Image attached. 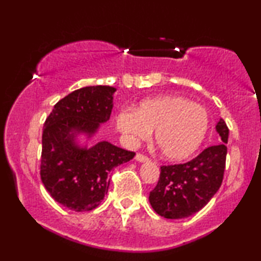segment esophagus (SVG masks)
<instances>
[{
    "label": "esophagus",
    "instance_id": "34e87169",
    "mask_svg": "<svg viewBox=\"0 0 261 261\" xmlns=\"http://www.w3.org/2000/svg\"><path fill=\"white\" fill-rule=\"evenodd\" d=\"M135 159H137L138 162H140V163H145V162H148V160H149L148 156L142 154V153H138V154L135 155Z\"/></svg>",
    "mask_w": 261,
    "mask_h": 261
}]
</instances>
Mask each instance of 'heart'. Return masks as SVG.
Returning a JSON list of instances; mask_svg holds the SVG:
<instances>
[{
  "instance_id": "obj_1",
  "label": "heart",
  "mask_w": 261,
  "mask_h": 261,
  "mask_svg": "<svg viewBox=\"0 0 261 261\" xmlns=\"http://www.w3.org/2000/svg\"><path fill=\"white\" fill-rule=\"evenodd\" d=\"M116 126L129 142L146 140L155 130V144L169 160H184L194 154L209 128L204 107L181 96L146 98L134 112L122 110Z\"/></svg>"
}]
</instances>
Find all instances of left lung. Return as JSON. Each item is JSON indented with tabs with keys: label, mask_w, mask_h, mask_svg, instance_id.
Wrapping results in <instances>:
<instances>
[{
	"label": "left lung",
	"mask_w": 261,
	"mask_h": 261,
	"mask_svg": "<svg viewBox=\"0 0 261 261\" xmlns=\"http://www.w3.org/2000/svg\"><path fill=\"white\" fill-rule=\"evenodd\" d=\"M216 130L221 144L210 146L184 164L160 167L158 184L149 192V203L165 219H184L208 204L219 190L226 169L229 129L220 119Z\"/></svg>",
	"instance_id": "8db88e82"
}]
</instances>
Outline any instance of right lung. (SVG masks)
Here are the masks:
<instances>
[{"label": "right lung", "mask_w": 261, "mask_h": 261, "mask_svg": "<svg viewBox=\"0 0 261 261\" xmlns=\"http://www.w3.org/2000/svg\"><path fill=\"white\" fill-rule=\"evenodd\" d=\"M115 90L107 85L74 90L56 103L44 123L42 184L55 201L70 210L89 212L98 206L108 192L112 171L135 155L108 141L91 148L74 141L80 133L90 138L99 123L109 120Z\"/></svg>", "instance_id": "obj_1"}]
</instances>
